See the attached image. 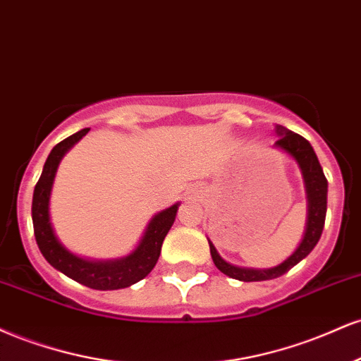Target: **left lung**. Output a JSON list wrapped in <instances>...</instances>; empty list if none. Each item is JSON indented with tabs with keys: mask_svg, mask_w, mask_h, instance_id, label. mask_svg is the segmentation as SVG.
<instances>
[{
	"mask_svg": "<svg viewBox=\"0 0 361 361\" xmlns=\"http://www.w3.org/2000/svg\"><path fill=\"white\" fill-rule=\"evenodd\" d=\"M275 133L279 135V140L274 143L275 148L282 150L299 165V171L302 173L304 188H306V199H307V218H306V230L300 240L299 247L292 252L290 257H287L282 264L272 269H247V267H236L226 262L219 255L218 250L209 241L211 257H213L214 265L218 270H221L228 277L236 279L241 282H260V281H272L289 272L294 265H298L300 260H304L312 248L316 247L317 241L321 238V233L324 228L326 219V206H328V180H326L323 167L317 160L314 148L306 138L294 131L283 128V126H275Z\"/></svg>",
	"mask_w": 361,
	"mask_h": 361,
	"instance_id": "8db88e82",
	"label": "left lung"
}]
</instances>
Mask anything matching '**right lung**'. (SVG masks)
Returning a JSON list of instances; mask_svg holds the SVG:
<instances>
[{
    "label": "right lung",
    "mask_w": 361,
    "mask_h": 361,
    "mask_svg": "<svg viewBox=\"0 0 361 361\" xmlns=\"http://www.w3.org/2000/svg\"><path fill=\"white\" fill-rule=\"evenodd\" d=\"M89 131L84 128L78 133L71 135L61 143H57L47 157V162L38 179L35 190H33L32 202V219L35 240L42 255L54 269L62 272L72 281L82 283L96 290H116L133 286L142 279H145L152 272L157 260L160 257L164 238L176 221L177 209L180 202H176L167 209L157 213L150 223L147 224L142 240L138 241L137 248L126 257L113 258V260H91L72 253L69 248L62 245L50 221V194L55 173L63 155L71 150L80 138Z\"/></svg>",
    "instance_id": "obj_1"
}]
</instances>
